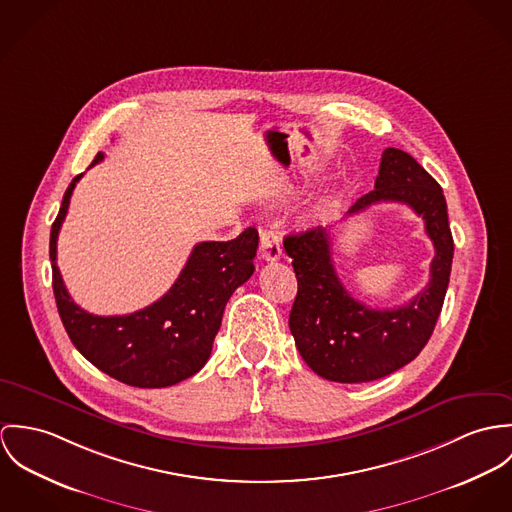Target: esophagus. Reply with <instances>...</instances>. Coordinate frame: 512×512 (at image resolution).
Returning <instances> with one entry per match:
<instances>
[{
  "label": "esophagus",
  "instance_id": "obj_1",
  "mask_svg": "<svg viewBox=\"0 0 512 512\" xmlns=\"http://www.w3.org/2000/svg\"><path fill=\"white\" fill-rule=\"evenodd\" d=\"M261 255L265 261H279L283 255V243L277 231L261 229Z\"/></svg>",
  "mask_w": 512,
  "mask_h": 512
}]
</instances>
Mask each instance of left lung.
I'll return each mask as SVG.
<instances>
[{"mask_svg": "<svg viewBox=\"0 0 512 512\" xmlns=\"http://www.w3.org/2000/svg\"><path fill=\"white\" fill-rule=\"evenodd\" d=\"M383 202L410 206L424 220L436 249L430 281L404 306L369 308L345 290L332 261L328 229L284 237L298 281L288 326L306 365L328 381L367 383L395 373L424 349L444 306L454 237L440 184L414 157L389 147L381 157L375 190L361 196L347 216Z\"/></svg>", "mask_w": 512, "mask_h": 512, "instance_id": "obj_1", "label": "left lung"}]
</instances>
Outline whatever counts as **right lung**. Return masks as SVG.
I'll list each match as a JSON object with an SVG mask.
<instances>
[{
	"instance_id": "right-lung-1",
	"label": "right lung",
	"mask_w": 512,
	"mask_h": 512,
	"mask_svg": "<svg viewBox=\"0 0 512 512\" xmlns=\"http://www.w3.org/2000/svg\"><path fill=\"white\" fill-rule=\"evenodd\" d=\"M104 159L96 155L90 167ZM74 176L51 229L53 290L62 326L74 347L100 371L139 389H163L196 375L212 353L224 308L255 271L259 233L247 228L231 241L198 243L171 290L151 306L125 316H94L68 294L57 267V239Z\"/></svg>"
}]
</instances>
